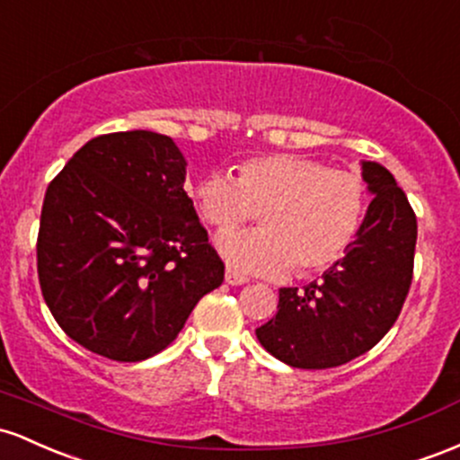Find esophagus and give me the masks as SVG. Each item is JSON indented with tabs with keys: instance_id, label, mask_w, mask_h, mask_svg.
I'll return each instance as SVG.
<instances>
[{
	"instance_id": "1",
	"label": "esophagus",
	"mask_w": 460,
	"mask_h": 460,
	"mask_svg": "<svg viewBox=\"0 0 460 460\" xmlns=\"http://www.w3.org/2000/svg\"><path fill=\"white\" fill-rule=\"evenodd\" d=\"M226 282H228V285H232V287L245 285L247 276H241V273H236L234 270H226Z\"/></svg>"
}]
</instances>
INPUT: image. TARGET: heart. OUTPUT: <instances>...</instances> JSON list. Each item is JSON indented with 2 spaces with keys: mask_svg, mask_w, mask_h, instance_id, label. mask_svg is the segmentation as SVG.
I'll use <instances>...</instances> for the list:
<instances>
[{
  "mask_svg": "<svg viewBox=\"0 0 460 460\" xmlns=\"http://www.w3.org/2000/svg\"><path fill=\"white\" fill-rule=\"evenodd\" d=\"M193 208L217 230H234L258 213L262 230L221 234L217 250L241 271L297 278L339 262L354 243L367 208L358 175L297 154L241 163L236 178L213 173L190 184Z\"/></svg>",
  "mask_w": 460,
  "mask_h": 460,
  "instance_id": "obj_1",
  "label": "heart"
}]
</instances>
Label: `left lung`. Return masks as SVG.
<instances>
[{
  "mask_svg": "<svg viewBox=\"0 0 460 460\" xmlns=\"http://www.w3.org/2000/svg\"><path fill=\"white\" fill-rule=\"evenodd\" d=\"M374 195L354 243L304 288H280L278 313L256 328L262 348L299 369H328L369 352L389 332L412 280L417 219L383 164L363 161Z\"/></svg>",
  "mask_w": 460,
  "mask_h": 460,
  "instance_id": "1",
  "label": "left lung"
}]
</instances>
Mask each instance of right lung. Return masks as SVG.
<instances>
[{"label": "right lung", "mask_w": 460, "mask_h": 460, "mask_svg": "<svg viewBox=\"0 0 460 460\" xmlns=\"http://www.w3.org/2000/svg\"><path fill=\"white\" fill-rule=\"evenodd\" d=\"M187 161L149 130L91 138L49 182L36 265L58 326L119 363L158 354L224 282L184 190Z\"/></svg>", "instance_id": "add662e5"}]
</instances>
